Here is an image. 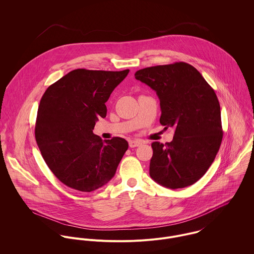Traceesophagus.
Listing matches in <instances>:
<instances>
[{"label":"esophagus","instance_id":"esophagus-1","mask_svg":"<svg viewBox=\"0 0 254 254\" xmlns=\"http://www.w3.org/2000/svg\"><path fill=\"white\" fill-rule=\"evenodd\" d=\"M142 145V142L139 141V140H131L129 142V146L130 147H136V146H139V145Z\"/></svg>","mask_w":254,"mask_h":254}]
</instances>
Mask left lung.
Returning a JSON list of instances; mask_svg holds the SVG:
<instances>
[{
    "mask_svg": "<svg viewBox=\"0 0 254 254\" xmlns=\"http://www.w3.org/2000/svg\"><path fill=\"white\" fill-rule=\"evenodd\" d=\"M135 78L156 92L160 124L175 129L172 142L151 144L150 177L169 189L194 184L214 161L223 138L214 90L192 65L183 62L140 69Z\"/></svg>",
    "mask_w": 254,
    "mask_h": 254,
    "instance_id": "left-lung-1",
    "label": "left lung"
}]
</instances>
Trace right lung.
Listing matches in <instances>:
<instances>
[{"label":"right lung","instance_id":"1","mask_svg":"<svg viewBox=\"0 0 254 254\" xmlns=\"http://www.w3.org/2000/svg\"><path fill=\"white\" fill-rule=\"evenodd\" d=\"M128 73L79 68L44 93L35 139L48 167L65 186L90 192L114 176L128 143L119 137L103 141L93 129L107 116L106 103Z\"/></svg>","mask_w":254,"mask_h":254}]
</instances>
